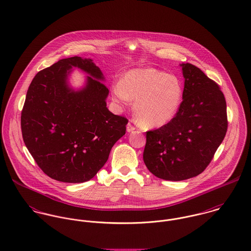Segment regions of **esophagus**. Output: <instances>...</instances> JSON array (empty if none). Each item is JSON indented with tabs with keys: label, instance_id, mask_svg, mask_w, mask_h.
Masks as SVG:
<instances>
[{
	"label": "esophagus",
	"instance_id": "34e87169",
	"mask_svg": "<svg viewBox=\"0 0 251 251\" xmlns=\"http://www.w3.org/2000/svg\"><path fill=\"white\" fill-rule=\"evenodd\" d=\"M126 130H127V132H132V131L135 130V126L131 124V122H129V123L127 124V126H126Z\"/></svg>",
	"mask_w": 251,
	"mask_h": 251
}]
</instances>
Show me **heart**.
Masks as SVG:
<instances>
[{
	"label": "heart",
	"instance_id": "1",
	"mask_svg": "<svg viewBox=\"0 0 251 251\" xmlns=\"http://www.w3.org/2000/svg\"><path fill=\"white\" fill-rule=\"evenodd\" d=\"M113 100L120 104L135 100L134 111L139 124L156 128L170 123L182 104L180 80L157 69H136L127 72L121 82L113 85Z\"/></svg>",
	"mask_w": 251,
	"mask_h": 251
}]
</instances>
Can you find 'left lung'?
<instances>
[{
	"mask_svg": "<svg viewBox=\"0 0 251 251\" xmlns=\"http://www.w3.org/2000/svg\"><path fill=\"white\" fill-rule=\"evenodd\" d=\"M185 78L178 113L147 131L143 158L161 179L185 180L201 174L227 131L226 101L220 86L197 66L181 64Z\"/></svg>",
	"mask_w": 251,
	"mask_h": 251,
	"instance_id": "left-lung-1",
	"label": "left lung"
}]
</instances>
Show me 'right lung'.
<instances>
[{"mask_svg":"<svg viewBox=\"0 0 251 251\" xmlns=\"http://www.w3.org/2000/svg\"><path fill=\"white\" fill-rule=\"evenodd\" d=\"M89 73L80 92L67 84L69 69ZM91 59H60L38 72L27 92L21 113L24 142L39 168L57 181L85 182L108 159L115 143L126 134L128 120L111 113L108 88Z\"/></svg>","mask_w":251,"mask_h":251,"instance_id":"add662e5","label":"right lung"}]
</instances>
